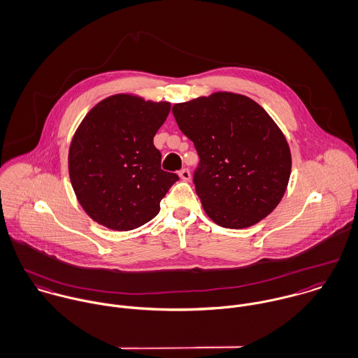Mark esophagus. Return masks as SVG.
<instances>
[{"label": "esophagus", "instance_id": "obj_1", "mask_svg": "<svg viewBox=\"0 0 358 358\" xmlns=\"http://www.w3.org/2000/svg\"><path fill=\"white\" fill-rule=\"evenodd\" d=\"M178 176H180V178H181L182 181H189V180H191V173H189L188 169H181V170L178 171Z\"/></svg>", "mask_w": 358, "mask_h": 358}]
</instances>
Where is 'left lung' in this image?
<instances>
[{
    "label": "left lung",
    "instance_id": "8db88e82",
    "mask_svg": "<svg viewBox=\"0 0 358 358\" xmlns=\"http://www.w3.org/2000/svg\"><path fill=\"white\" fill-rule=\"evenodd\" d=\"M173 115L199 153L195 191L215 224L248 228L278 206L290 177V149L256 101L217 91L176 103Z\"/></svg>",
    "mask_w": 358,
    "mask_h": 358
}]
</instances>
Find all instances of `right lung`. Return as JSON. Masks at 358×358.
I'll return each instance as SVG.
<instances>
[{
	"label": "right lung",
	"instance_id": "obj_1",
	"mask_svg": "<svg viewBox=\"0 0 358 358\" xmlns=\"http://www.w3.org/2000/svg\"><path fill=\"white\" fill-rule=\"evenodd\" d=\"M171 103L115 94L81 120L69 146V177L84 212L115 231L138 228L156 217L178 180L160 169L153 137Z\"/></svg>",
	"mask_w": 358,
	"mask_h": 358
}]
</instances>
